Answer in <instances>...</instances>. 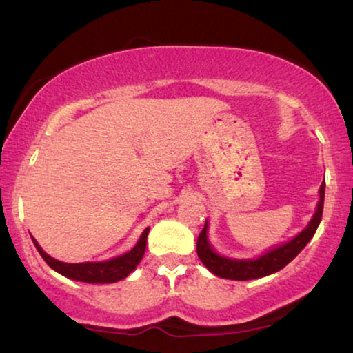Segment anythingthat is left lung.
I'll use <instances>...</instances> for the list:
<instances>
[{"instance_id":"1","label":"left lung","mask_w":353,"mask_h":353,"mask_svg":"<svg viewBox=\"0 0 353 353\" xmlns=\"http://www.w3.org/2000/svg\"><path fill=\"white\" fill-rule=\"evenodd\" d=\"M323 197H325V182L320 185V201L310 224L292 241L277 247V249L269 250L259 259H254V261H232V259L217 255L212 250V247L209 245L208 234H205L208 225H204V229L199 234V239H197V255H199L201 262L208 267L210 272L216 274L217 277L230 279V281H252V279L265 277V275L277 272V270L283 269L289 264L292 259L297 257L299 252L314 237L315 230H317L320 221H322Z\"/></svg>"}]
</instances>
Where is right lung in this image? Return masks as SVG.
I'll use <instances>...</instances> for the list:
<instances>
[{
	"instance_id": "add662e5",
	"label": "right lung",
	"mask_w": 353,
	"mask_h": 353,
	"mask_svg": "<svg viewBox=\"0 0 353 353\" xmlns=\"http://www.w3.org/2000/svg\"><path fill=\"white\" fill-rule=\"evenodd\" d=\"M148 234L149 229H145L134 249L129 250L128 254L121 255V257L111 259V261L106 262H84V264H66V262L56 261V259L50 257V255L44 252L34 239L33 242L36 249H38V252L41 254V257L44 259V262H46L51 269H54L56 272L64 275V277L89 283H112L128 277V275L136 269V265L139 264L145 252Z\"/></svg>"
}]
</instances>
